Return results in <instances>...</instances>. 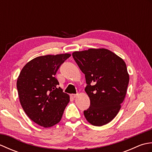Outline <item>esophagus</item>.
<instances>
[{"label": "esophagus", "instance_id": "34e87169", "mask_svg": "<svg viewBox=\"0 0 152 152\" xmlns=\"http://www.w3.org/2000/svg\"><path fill=\"white\" fill-rule=\"evenodd\" d=\"M77 94H71L70 95V97L72 99H75L76 97Z\"/></svg>", "mask_w": 152, "mask_h": 152}]
</instances>
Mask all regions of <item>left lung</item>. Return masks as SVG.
I'll use <instances>...</instances> for the list:
<instances>
[{"label": "left lung", "instance_id": "8db88e82", "mask_svg": "<svg viewBox=\"0 0 152 152\" xmlns=\"http://www.w3.org/2000/svg\"><path fill=\"white\" fill-rule=\"evenodd\" d=\"M72 57L86 77L90 106L83 111L85 118L93 125L107 124L118 114L127 93L129 76L125 63L104 48L74 51Z\"/></svg>", "mask_w": 152, "mask_h": 152}]
</instances>
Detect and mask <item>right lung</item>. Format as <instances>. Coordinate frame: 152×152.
<instances>
[{"label":"right lung","mask_w":152,"mask_h":152,"mask_svg":"<svg viewBox=\"0 0 152 152\" xmlns=\"http://www.w3.org/2000/svg\"><path fill=\"white\" fill-rule=\"evenodd\" d=\"M70 54L40 56L27 63L17 80L21 105L32 121L44 127L58 124L70 99L55 75Z\"/></svg>","instance_id":"1"}]
</instances>
